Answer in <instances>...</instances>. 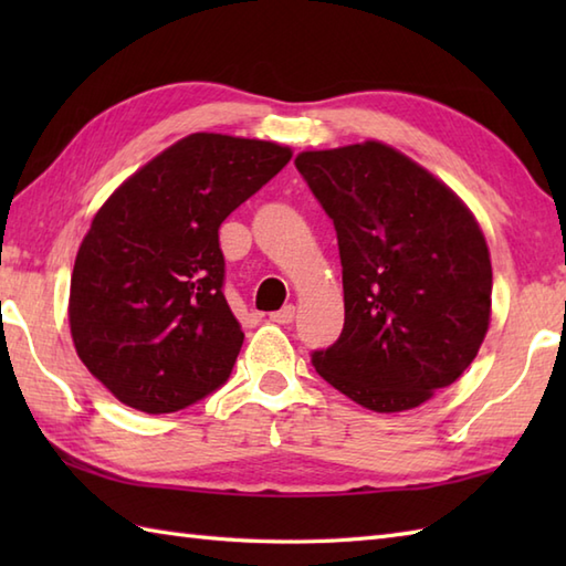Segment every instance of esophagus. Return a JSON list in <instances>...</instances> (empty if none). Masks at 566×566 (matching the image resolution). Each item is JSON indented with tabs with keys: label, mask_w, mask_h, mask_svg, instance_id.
Here are the masks:
<instances>
[{
	"label": "esophagus",
	"mask_w": 566,
	"mask_h": 566,
	"mask_svg": "<svg viewBox=\"0 0 566 566\" xmlns=\"http://www.w3.org/2000/svg\"><path fill=\"white\" fill-rule=\"evenodd\" d=\"M270 321L280 323V326H286V323L294 321V306H284L280 311H274V314H270Z\"/></svg>",
	"instance_id": "34e87169"
}]
</instances>
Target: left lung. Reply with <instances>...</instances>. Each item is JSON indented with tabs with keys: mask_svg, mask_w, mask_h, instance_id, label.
Masks as SVG:
<instances>
[{
	"mask_svg": "<svg viewBox=\"0 0 566 566\" xmlns=\"http://www.w3.org/2000/svg\"><path fill=\"white\" fill-rule=\"evenodd\" d=\"M338 233L345 326L311 355L318 375L377 413L408 411L472 365L491 316V260L460 197L367 140L296 155Z\"/></svg>",
	"mask_w": 566,
	"mask_h": 566,
	"instance_id": "left-lung-1",
	"label": "left lung"
}]
</instances>
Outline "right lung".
<instances>
[{"instance_id": "1", "label": "right lung", "mask_w": 566, "mask_h": 566, "mask_svg": "<svg viewBox=\"0 0 566 566\" xmlns=\"http://www.w3.org/2000/svg\"><path fill=\"white\" fill-rule=\"evenodd\" d=\"M290 160L270 140L191 134L94 216L70 280V333L118 401L172 413L231 377L245 335L223 296L219 228Z\"/></svg>"}]
</instances>
